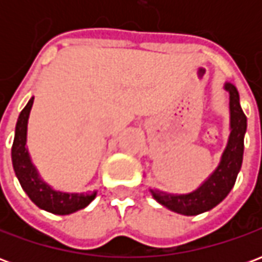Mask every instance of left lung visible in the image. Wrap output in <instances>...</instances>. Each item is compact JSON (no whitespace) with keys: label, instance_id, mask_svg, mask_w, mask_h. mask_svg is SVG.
<instances>
[{"label":"left lung","instance_id":"1","mask_svg":"<svg viewBox=\"0 0 262 262\" xmlns=\"http://www.w3.org/2000/svg\"><path fill=\"white\" fill-rule=\"evenodd\" d=\"M226 91L230 94L231 132L219 167L209 177L208 181L203 182L196 191L187 195H168L160 191H151L154 199L172 212L195 216L210 210L227 196L236 182L237 174L242 168L243 163L247 118L240 106V98L236 86L227 82Z\"/></svg>","mask_w":262,"mask_h":262}]
</instances>
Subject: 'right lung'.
<instances>
[{"label": "right lung", "instance_id": "obj_1", "mask_svg": "<svg viewBox=\"0 0 262 262\" xmlns=\"http://www.w3.org/2000/svg\"><path fill=\"white\" fill-rule=\"evenodd\" d=\"M33 105V98L29 99L26 106L22 109L16 129H15L14 144H12V165L15 174L20 182V187L31 198V201L40 209L54 214H70L84 209L90 205L95 198L97 192L92 193H64L53 191L39 178L37 171L32 164L31 157L26 148V130H28V119Z\"/></svg>", "mask_w": 262, "mask_h": 262}]
</instances>
